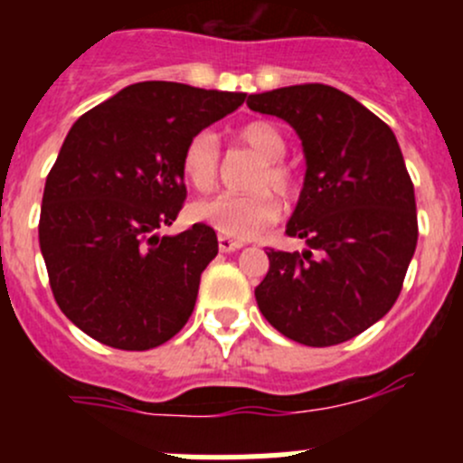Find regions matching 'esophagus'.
<instances>
[{"instance_id": "esophagus-1", "label": "esophagus", "mask_w": 463, "mask_h": 463, "mask_svg": "<svg viewBox=\"0 0 463 463\" xmlns=\"http://www.w3.org/2000/svg\"><path fill=\"white\" fill-rule=\"evenodd\" d=\"M240 249H244V241L219 235V250H222V253H232V250H240Z\"/></svg>"}]
</instances>
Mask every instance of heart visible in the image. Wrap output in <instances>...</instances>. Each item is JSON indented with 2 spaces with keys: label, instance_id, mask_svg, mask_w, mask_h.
Masks as SVG:
<instances>
[{
  "label": "heart",
  "instance_id": "b5f03b06",
  "mask_svg": "<svg viewBox=\"0 0 463 463\" xmlns=\"http://www.w3.org/2000/svg\"><path fill=\"white\" fill-rule=\"evenodd\" d=\"M235 138L261 158V167L253 176V188H270L279 197L296 193L293 172L282 163L287 141L282 132L269 120H250L237 128ZM184 175L197 190H210L219 175V141L213 132H199L184 149ZM199 222L210 223L219 235L250 240L279 217V203L269 190H255L249 194L222 193L193 205Z\"/></svg>",
  "mask_w": 463,
  "mask_h": 463
}]
</instances>
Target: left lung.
I'll return each mask as SVG.
<instances>
[{
    "instance_id": "1",
    "label": "left lung",
    "mask_w": 463,
    "mask_h": 463,
    "mask_svg": "<svg viewBox=\"0 0 463 463\" xmlns=\"http://www.w3.org/2000/svg\"><path fill=\"white\" fill-rule=\"evenodd\" d=\"M246 105L287 120L307 161L287 235L309 250L266 253L269 273L255 288L261 316L300 345L345 343L392 309L417 249L399 141L367 107L318 82L250 93Z\"/></svg>"
}]
</instances>
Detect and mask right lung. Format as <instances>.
<instances>
[{"mask_svg": "<svg viewBox=\"0 0 463 463\" xmlns=\"http://www.w3.org/2000/svg\"><path fill=\"white\" fill-rule=\"evenodd\" d=\"M246 93L149 80L120 89L73 123L46 176L40 249L55 302L93 340L145 352L194 309L217 235L172 226L185 199L184 149Z\"/></svg>", "mask_w": 463, "mask_h": 463, "instance_id": "1", "label": "right lung"}]
</instances>
